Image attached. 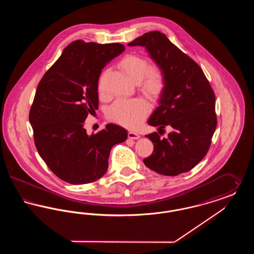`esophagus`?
I'll use <instances>...</instances> for the list:
<instances>
[{
  "label": "esophagus",
  "instance_id": "34e87169",
  "mask_svg": "<svg viewBox=\"0 0 254 254\" xmlns=\"http://www.w3.org/2000/svg\"><path fill=\"white\" fill-rule=\"evenodd\" d=\"M127 136L129 139H133V140H137L140 138V135L138 133L133 132V131H128Z\"/></svg>",
  "mask_w": 254,
  "mask_h": 254
}]
</instances>
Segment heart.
<instances>
[{"label": "heart", "instance_id": "b5f03b06", "mask_svg": "<svg viewBox=\"0 0 254 254\" xmlns=\"http://www.w3.org/2000/svg\"><path fill=\"white\" fill-rule=\"evenodd\" d=\"M119 67L134 83H139L141 91L145 96L158 99L167 86V76L158 64L148 66L145 58L127 54L118 64ZM99 89L102 90L101 81ZM148 104L143 99L117 100L109 109V117L112 121L127 127H137L148 113Z\"/></svg>", "mask_w": 254, "mask_h": 254}]
</instances>
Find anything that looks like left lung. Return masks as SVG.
<instances>
[{
  "label": "left lung",
  "instance_id": "1",
  "mask_svg": "<svg viewBox=\"0 0 254 254\" xmlns=\"http://www.w3.org/2000/svg\"><path fill=\"white\" fill-rule=\"evenodd\" d=\"M128 46L145 47L167 76L160 106L147 123L159 130L171 127L172 131L167 138L160 131L145 135L154 149L144 163L166 176L190 171L205 157L217 126L213 89L199 64L160 31L145 33Z\"/></svg>",
  "mask_w": 254,
  "mask_h": 254
}]
</instances>
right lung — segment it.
Instances as JSON below:
<instances>
[{
    "label": "right lung",
    "instance_id": "obj_1",
    "mask_svg": "<svg viewBox=\"0 0 254 254\" xmlns=\"http://www.w3.org/2000/svg\"><path fill=\"white\" fill-rule=\"evenodd\" d=\"M124 50L119 43L74 41L37 86L29 111L34 142L40 156L63 181H97L109 169L112 146L127 138V131L114 124L91 135L84 127L87 115L98 109L102 69Z\"/></svg>",
    "mask_w": 254,
    "mask_h": 254
}]
</instances>
